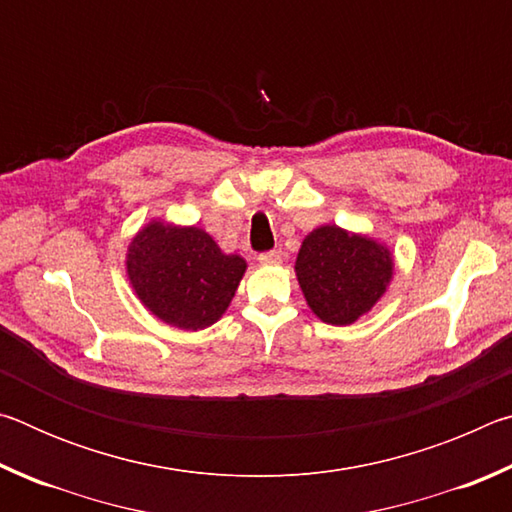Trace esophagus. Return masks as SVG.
Wrapping results in <instances>:
<instances>
[{
  "instance_id": "1",
  "label": "esophagus",
  "mask_w": 512,
  "mask_h": 512,
  "mask_svg": "<svg viewBox=\"0 0 512 512\" xmlns=\"http://www.w3.org/2000/svg\"><path fill=\"white\" fill-rule=\"evenodd\" d=\"M257 259H259V264H264V266H277L282 262V250H268V253H262Z\"/></svg>"
}]
</instances>
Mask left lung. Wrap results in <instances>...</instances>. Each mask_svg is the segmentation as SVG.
<instances>
[{
    "instance_id": "left-lung-1",
    "label": "left lung",
    "mask_w": 512,
    "mask_h": 512,
    "mask_svg": "<svg viewBox=\"0 0 512 512\" xmlns=\"http://www.w3.org/2000/svg\"><path fill=\"white\" fill-rule=\"evenodd\" d=\"M395 273L391 248L339 225H318L302 241L296 277L309 309L327 325H352L384 296Z\"/></svg>"
}]
</instances>
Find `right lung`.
Segmentation results:
<instances>
[{
  "instance_id": "1",
  "label": "right lung",
  "mask_w": 512,
  "mask_h": 512,
  "mask_svg": "<svg viewBox=\"0 0 512 512\" xmlns=\"http://www.w3.org/2000/svg\"><path fill=\"white\" fill-rule=\"evenodd\" d=\"M246 259L223 253L196 225L153 219L128 244L126 273L155 318L198 332L214 325L235 298Z\"/></svg>"
}]
</instances>
